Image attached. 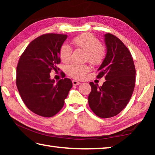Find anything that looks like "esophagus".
Instances as JSON below:
<instances>
[{
  "mask_svg": "<svg viewBox=\"0 0 155 155\" xmlns=\"http://www.w3.org/2000/svg\"><path fill=\"white\" fill-rule=\"evenodd\" d=\"M72 84H73V85H80L81 83L78 82V81H77L73 80V81H72Z\"/></svg>",
  "mask_w": 155,
  "mask_h": 155,
  "instance_id": "obj_1",
  "label": "esophagus"
}]
</instances>
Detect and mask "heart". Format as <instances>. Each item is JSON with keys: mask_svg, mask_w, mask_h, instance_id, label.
Wrapping results in <instances>:
<instances>
[{"mask_svg": "<svg viewBox=\"0 0 155 155\" xmlns=\"http://www.w3.org/2000/svg\"><path fill=\"white\" fill-rule=\"evenodd\" d=\"M72 43L77 48L87 52V59L94 65H99L105 58L106 51L101 42L96 36L90 33H83L76 37ZM72 50L68 44H64L60 48L59 55L61 61L67 64L71 61ZM90 71V67L87 65L73 64L67 68L68 74L76 79H83Z\"/></svg>", "mask_w": 155, "mask_h": 155, "instance_id": "obj_1", "label": "heart"}]
</instances>
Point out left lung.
I'll return each instance as SVG.
<instances>
[{"label":"left lung","instance_id":"left-lung-1","mask_svg":"<svg viewBox=\"0 0 155 155\" xmlns=\"http://www.w3.org/2000/svg\"><path fill=\"white\" fill-rule=\"evenodd\" d=\"M107 54L97 78H105L99 87L90 82L88 96L90 109L101 118L114 117L121 112L129 102L135 85V68L127 47L116 36L104 35Z\"/></svg>","mask_w":155,"mask_h":155}]
</instances>
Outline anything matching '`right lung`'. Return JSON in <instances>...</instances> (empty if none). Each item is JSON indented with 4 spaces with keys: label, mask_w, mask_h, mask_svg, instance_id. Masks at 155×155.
Wrapping results in <instances>:
<instances>
[{
    "label": "right lung",
    "mask_w": 155,
    "mask_h": 155,
    "mask_svg": "<svg viewBox=\"0 0 155 155\" xmlns=\"http://www.w3.org/2000/svg\"><path fill=\"white\" fill-rule=\"evenodd\" d=\"M68 35L47 33L39 36L28 44L18 61L16 85L25 105L42 117L56 115L64 105L72 87L70 78L55 83L51 79V70H59L60 48ZM63 78L65 74L62 73Z\"/></svg>",
    "instance_id": "add662e5"
}]
</instances>
